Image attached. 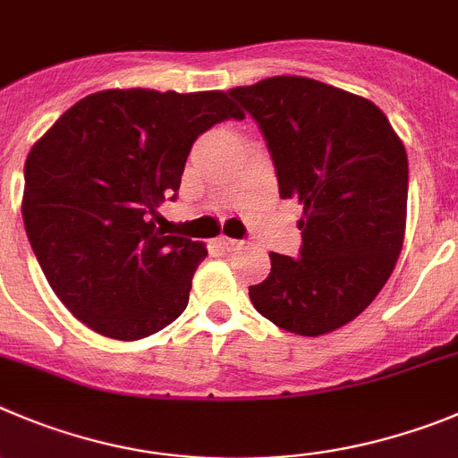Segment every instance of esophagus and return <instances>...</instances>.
Instances as JSON below:
<instances>
[{
    "instance_id": "obj_1",
    "label": "esophagus",
    "mask_w": 458,
    "mask_h": 458,
    "mask_svg": "<svg viewBox=\"0 0 458 458\" xmlns=\"http://www.w3.org/2000/svg\"><path fill=\"white\" fill-rule=\"evenodd\" d=\"M220 245L225 247L226 251H236V250H242V247H245V241H236V238L222 236L220 238Z\"/></svg>"
}]
</instances>
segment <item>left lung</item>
I'll list each match as a JSON object with an SVG mask.
<instances>
[{"mask_svg":"<svg viewBox=\"0 0 458 458\" xmlns=\"http://www.w3.org/2000/svg\"><path fill=\"white\" fill-rule=\"evenodd\" d=\"M229 95L266 138L281 199L304 207L300 259L272 251L251 304L291 334H329L366 311L400 257L404 145L370 99L316 79L270 77Z\"/></svg>","mask_w":458,"mask_h":458,"instance_id":"left-lung-1","label":"left lung"}]
</instances>
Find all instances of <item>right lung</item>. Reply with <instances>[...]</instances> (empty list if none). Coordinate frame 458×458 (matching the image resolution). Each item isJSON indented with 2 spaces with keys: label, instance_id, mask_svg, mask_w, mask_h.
<instances>
[{
  "label": "right lung",
  "instance_id": "1",
  "mask_svg": "<svg viewBox=\"0 0 458 458\" xmlns=\"http://www.w3.org/2000/svg\"><path fill=\"white\" fill-rule=\"evenodd\" d=\"M242 111L222 90H102L67 108L24 163L22 217L58 300L115 341L177 320L207 247L165 236L154 217L177 199L197 136Z\"/></svg>",
  "mask_w": 458,
  "mask_h": 458
}]
</instances>
